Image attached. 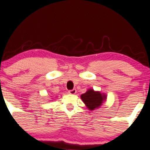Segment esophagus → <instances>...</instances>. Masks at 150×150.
<instances>
[{"label":"esophagus","mask_w":150,"mask_h":150,"mask_svg":"<svg viewBox=\"0 0 150 150\" xmlns=\"http://www.w3.org/2000/svg\"><path fill=\"white\" fill-rule=\"evenodd\" d=\"M76 92H77V91L75 88H73V89H72V90L69 91V93L70 94H75V93H76Z\"/></svg>","instance_id":"34e87169"}]
</instances>
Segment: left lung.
Masks as SVG:
<instances>
[{"instance_id":"obj_1","label":"left lung","mask_w":150,"mask_h":150,"mask_svg":"<svg viewBox=\"0 0 150 150\" xmlns=\"http://www.w3.org/2000/svg\"><path fill=\"white\" fill-rule=\"evenodd\" d=\"M81 98L89 110H94L101 106L106 99V96L98 91H94L93 89H88L85 93L81 95Z\"/></svg>"}]
</instances>
